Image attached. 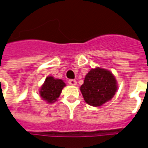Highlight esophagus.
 <instances>
[{"label": "esophagus", "mask_w": 148, "mask_h": 148, "mask_svg": "<svg viewBox=\"0 0 148 148\" xmlns=\"http://www.w3.org/2000/svg\"><path fill=\"white\" fill-rule=\"evenodd\" d=\"M68 84H71V85H76L77 84V81L75 80H73V79H71L68 81Z\"/></svg>", "instance_id": "obj_1"}]
</instances>
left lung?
<instances>
[{
    "label": "left lung",
    "instance_id": "obj_1",
    "mask_svg": "<svg viewBox=\"0 0 148 148\" xmlns=\"http://www.w3.org/2000/svg\"><path fill=\"white\" fill-rule=\"evenodd\" d=\"M80 89L86 103L93 107H100L114 96L117 84L110 71L96 67L87 74Z\"/></svg>",
    "mask_w": 148,
    "mask_h": 148
}]
</instances>
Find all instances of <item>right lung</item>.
<instances>
[{
  "label": "right lung",
  "mask_w": 148,
  "mask_h": 148,
  "mask_svg": "<svg viewBox=\"0 0 148 148\" xmlns=\"http://www.w3.org/2000/svg\"><path fill=\"white\" fill-rule=\"evenodd\" d=\"M65 86L66 84L61 79H55L52 76H48L40 87L39 94L40 97L47 103H53L59 97Z\"/></svg>",
  "instance_id": "obj_1"
}]
</instances>
